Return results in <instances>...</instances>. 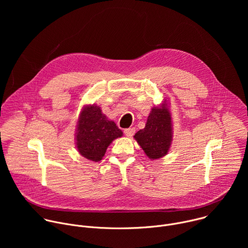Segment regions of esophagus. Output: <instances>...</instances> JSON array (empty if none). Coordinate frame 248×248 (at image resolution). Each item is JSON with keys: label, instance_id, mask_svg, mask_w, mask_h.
Returning <instances> with one entry per match:
<instances>
[{"label": "esophagus", "instance_id": "esophagus-1", "mask_svg": "<svg viewBox=\"0 0 248 248\" xmlns=\"http://www.w3.org/2000/svg\"><path fill=\"white\" fill-rule=\"evenodd\" d=\"M124 134L127 136V137H131L134 133H135V128L134 127H129V128H125L124 130Z\"/></svg>", "mask_w": 248, "mask_h": 248}]
</instances>
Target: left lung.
I'll return each mask as SVG.
<instances>
[{
  "instance_id": "1",
  "label": "left lung",
  "mask_w": 248,
  "mask_h": 248,
  "mask_svg": "<svg viewBox=\"0 0 248 248\" xmlns=\"http://www.w3.org/2000/svg\"><path fill=\"white\" fill-rule=\"evenodd\" d=\"M134 139L151 160L168 154L172 140V124L166 100L160 107L152 108L145 127L135 133Z\"/></svg>"
}]
</instances>
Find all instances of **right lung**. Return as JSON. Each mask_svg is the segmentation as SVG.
<instances>
[{
	"label": "right lung",
	"mask_w": 248,
	"mask_h": 248,
	"mask_svg": "<svg viewBox=\"0 0 248 248\" xmlns=\"http://www.w3.org/2000/svg\"><path fill=\"white\" fill-rule=\"evenodd\" d=\"M121 136L123 131L102 113L99 106L95 104L84 106L76 132V144L80 155L99 162L113 140Z\"/></svg>",
	"instance_id": "add662e5"
}]
</instances>
